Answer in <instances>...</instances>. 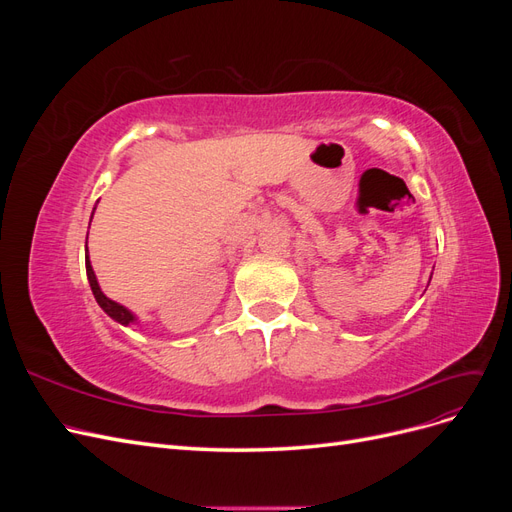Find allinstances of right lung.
Segmentation results:
<instances>
[{
  "mask_svg": "<svg viewBox=\"0 0 512 512\" xmlns=\"http://www.w3.org/2000/svg\"><path fill=\"white\" fill-rule=\"evenodd\" d=\"M96 211V207H94ZM91 218H94V213H91ZM91 224V222H89ZM85 269H87V280H89V286H91V292H94V297L98 301V305L104 309V314L111 316L115 322L123 324V327H130V324H136L138 318L134 312H130V309L126 305H121L113 299H108L106 294L102 292L100 284H98V277L94 273V267H91V260H89V252H87V243H85Z\"/></svg>",
  "mask_w": 512,
  "mask_h": 512,
  "instance_id": "obj_1",
  "label": "right lung"
}]
</instances>
